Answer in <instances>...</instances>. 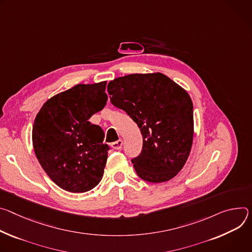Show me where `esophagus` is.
Segmentation results:
<instances>
[{"label": "esophagus", "mask_w": 252, "mask_h": 252, "mask_svg": "<svg viewBox=\"0 0 252 252\" xmlns=\"http://www.w3.org/2000/svg\"><path fill=\"white\" fill-rule=\"evenodd\" d=\"M122 146H123V141L121 140V139H119V140H117L113 143H111V147L115 150H120L122 148Z\"/></svg>", "instance_id": "1"}]
</instances>
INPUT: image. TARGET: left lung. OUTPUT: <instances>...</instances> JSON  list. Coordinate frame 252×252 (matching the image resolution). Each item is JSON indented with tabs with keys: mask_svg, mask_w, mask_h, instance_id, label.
<instances>
[{
	"mask_svg": "<svg viewBox=\"0 0 252 252\" xmlns=\"http://www.w3.org/2000/svg\"><path fill=\"white\" fill-rule=\"evenodd\" d=\"M111 103L140 128L141 153L131 159L141 179L168 181L183 168L193 141V104L188 93L161 74H131L110 81Z\"/></svg>",
	"mask_w": 252,
	"mask_h": 252,
	"instance_id": "1",
	"label": "left lung"
}]
</instances>
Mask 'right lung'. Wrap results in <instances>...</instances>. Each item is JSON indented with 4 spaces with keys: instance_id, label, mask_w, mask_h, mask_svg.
Listing matches in <instances>:
<instances>
[{
    "instance_id": "1",
    "label": "right lung",
    "mask_w": 252,
    "mask_h": 252,
    "mask_svg": "<svg viewBox=\"0 0 252 252\" xmlns=\"http://www.w3.org/2000/svg\"><path fill=\"white\" fill-rule=\"evenodd\" d=\"M107 82L79 84L49 99L36 116L33 146L48 176L62 189L82 193L101 181L109 146L90 117L107 102Z\"/></svg>"
}]
</instances>
